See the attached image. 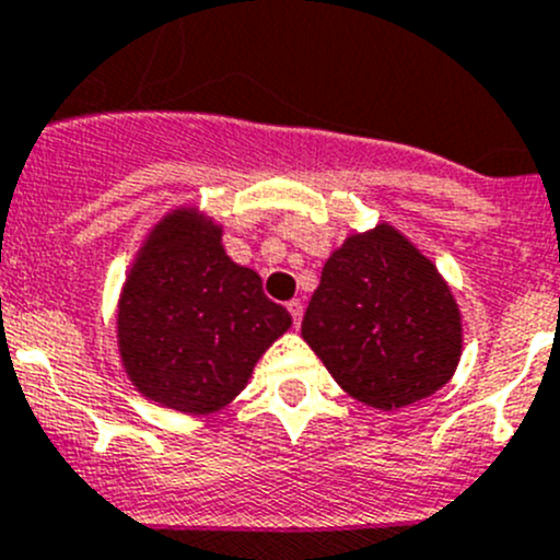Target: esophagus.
<instances>
[{
    "label": "esophagus",
    "mask_w": 560,
    "mask_h": 560,
    "mask_svg": "<svg viewBox=\"0 0 560 560\" xmlns=\"http://www.w3.org/2000/svg\"><path fill=\"white\" fill-rule=\"evenodd\" d=\"M287 308H290L292 322H295V327L301 325V319H303V303H301V301H290V303H287Z\"/></svg>",
    "instance_id": "esophagus-1"
}]
</instances>
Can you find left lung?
<instances>
[{"label": "left lung", "instance_id": "left-lung-1", "mask_svg": "<svg viewBox=\"0 0 560 560\" xmlns=\"http://www.w3.org/2000/svg\"><path fill=\"white\" fill-rule=\"evenodd\" d=\"M301 332L343 393L382 411L447 385L463 354L447 279L389 222L332 248Z\"/></svg>", "mask_w": 560, "mask_h": 560}]
</instances>
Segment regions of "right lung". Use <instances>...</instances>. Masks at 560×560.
<instances>
[{"label": "right lung", "instance_id": "1", "mask_svg": "<svg viewBox=\"0 0 560 560\" xmlns=\"http://www.w3.org/2000/svg\"><path fill=\"white\" fill-rule=\"evenodd\" d=\"M224 228L197 206L167 211L135 254L116 306L124 374L145 400L213 415L292 327L257 270L230 259Z\"/></svg>", "mask_w": 560, "mask_h": 560}]
</instances>
